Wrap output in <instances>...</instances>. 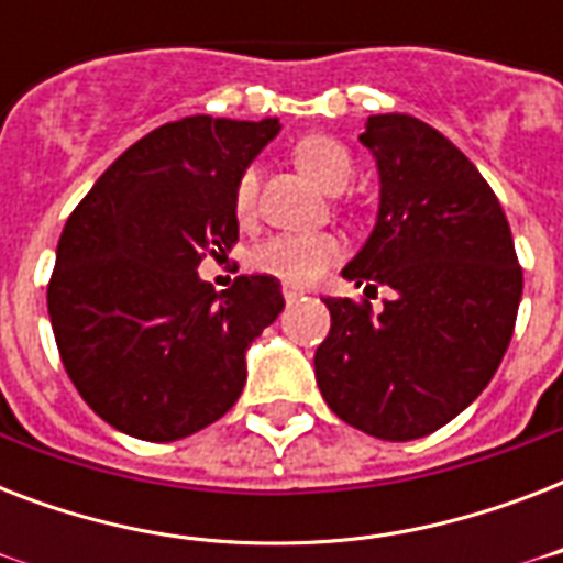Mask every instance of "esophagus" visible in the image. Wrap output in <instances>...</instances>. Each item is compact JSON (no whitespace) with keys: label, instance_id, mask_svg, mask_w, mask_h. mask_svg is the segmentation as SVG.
<instances>
[{"label":"esophagus","instance_id":"esophagus-1","mask_svg":"<svg viewBox=\"0 0 563 563\" xmlns=\"http://www.w3.org/2000/svg\"><path fill=\"white\" fill-rule=\"evenodd\" d=\"M303 295H307V291L298 289V286H289V283L283 286V298H286V303H298V300L303 298Z\"/></svg>","mask_w":563,"mask_h":563}]
</instances>
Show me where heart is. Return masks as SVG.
<instances>
[{
  "instance_id": "1",
  "label": "heart",
  "mask_w": 563,
  "mask_h": 563,
  "mask_svg": "<svg viewBox=\"0 0 563 563\" xmlns=\"http://www.w3.org/2000/svg\"><path fill=\"white\" fill-rule=\"evenodd\" d=\"M295 161L318 187L327 192H342L353 180V157L333 136L312 134L295 145ZM256 166L242 169L233 187V212L242 224H251L256 216ZM342 256V239L335 233H277L256 245L247 256V265L260 274L277 277L289 286H309Z\"/></svg>"
}]
</instances>
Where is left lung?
Listing matches in <instances>:
<instances>
[{"instance_id":"1","label":"left lung","mask_w":563,"mask_h":563,"mask_svg":"<svg viewBox=\"0 0 563 563\" xmlns=\"http://www.w3.org/2000/svg\"><path fill=\"white\" fill-rule=\"evenodd\" d=\"M379 166V216L344 277L375 297L327 298L316 351L327 406L383 441L435 432L497 374L515 333L523 268L497 195L435 128L406 113L365 122Z\"/></svg>"}]
</instances>
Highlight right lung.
<instances>
[{"instance_id":"right-lung-1","label":"right lung","mask_w":563,"mask_h":563,"mask_svg":"<svg viewBox=\"0 0 563 563\" xmlns=\"http://www.w3.org/2000/svg\"><path fill=\"white\" fill-rule=\"evenodd\" d=\"M277 131V119L161 125L66 219L48 318L73 385L119 432L178 441L239 400L247 344L286 307L280 283L242 274L219 295L195 268L236 245L233 187Z\"/></svg>"}]
</instances>
